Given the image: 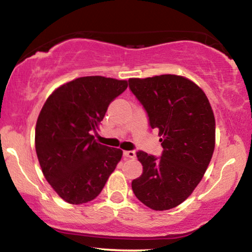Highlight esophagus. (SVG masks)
<instances>
[{
  "instance_id": "esophagus-1",
  "label": "esophagus",
  "mask_w": 252,
  "mask_h": 252,
  "mask_svg": "<svg viewBox=\"0 0 252 252\" xmlns=\"http://www.w3.org/2000/svg\"><path fill=\"white\" fill-rule=\"evenodd\" d=\"M123 156L126 158H130V159H135L136 152H135V151H124Z\"/></svg>"
}]
</instances>
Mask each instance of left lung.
I'll use <instances>...</instances> for the list:
<instances>
[{"label":"left lung","mask_w":252,"mask_h":252,"mask_svg":"<svg viewBox=\"0 0 252 252\" xmlns=\"http://www.w3.org/2000/svg\"><path fill=\"white\" fill-rule=\"evenodd\" d=\"M152 129L159 130L162 154L143 151V174L131 183L135 196L150 209L170 210L192 193L205 174L216 145V120L198 85L176 75L130 78Z\"/></svg>","instance_id":"left-lung-1"}]
</instances>
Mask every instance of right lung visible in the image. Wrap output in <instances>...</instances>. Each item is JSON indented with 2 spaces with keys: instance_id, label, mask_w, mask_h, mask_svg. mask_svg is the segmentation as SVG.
Masks as SVG:
<instances>
[{
  "instance_id": "1",
  "label": "right lung",
  "mask_w": 252,
  "mask_h": 252,
  "mask_svg": "<svg viewBox=\"0 0 252 252\" xmlns=\"http://www.w3.org/2000/svg\"><path fill=\"white\" fill-rule=\"evenodd\" d=\"M126 80L87 76L58 87L46 100L35 126V151L43 176L69 204L95 198L122 158V151L96 143L109 103Z\"/></svg>"
}]
</instances>
